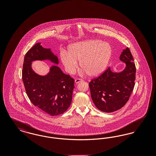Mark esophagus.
I'll return each mask as SVG.
<instances>
[{
    "label": "esophagus",
    "mask_w": 156,
    "mask_h": 156,
    "mask_svg": "<svg viewBox=\"0 0 156 156\" xmlns=\"http://www.w3.org/2000/svg\"><path fill=\"white\" fill-rule=\"evenodd\" d=\"M82 81V80L81 79V78H76L75 80V82L76 83H79L80 82Z\"/></svg>",
    "instance_id": "1"
}]
</instances>
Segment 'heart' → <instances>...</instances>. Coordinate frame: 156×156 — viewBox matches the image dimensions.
Segmentation results:
<instances>
[{"instance_id": "b5f03b06", "label": "heart", "mask_w": 156, "mask_h": 156, "mask_svg": "<svg viewBox=\"0 0 156 156\" xmlns=\"http://www.w3.org/2000/svg\"><path fill=\"white\" fill-rule=\"evenodd\" d=\"M111 46L100 40H88L76 43L68 47V52L60 53L61 61L69 74H73L78 67L77 61L90 76L101 74L107 66L112 55Z\"/></svg>"}]
</instances>
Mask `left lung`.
Masks as SVG:
<instances>
[{
    "instance_id": "1",
    "label": "left lung",
    "mask_w": 156,
    "mask_h": 156,
    "mask_svg": "<svg viewBox=\"0 0 156 156\" xmlns=\"http://www.w3.org/2000/svg\"><path fill=\"white\" fill-rule=\"evenodd\" d=\"M120 59L126 64L123 71L113 73L108 68L89 83L94 103L98 109L104 112L110 113L121 109L129 101L134 89L136 66L128 47L123 50Z\"/></svg>"
}]
</instances>
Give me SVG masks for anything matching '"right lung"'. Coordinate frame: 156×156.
<instances>
[{"label":"right lung","instance_id":"add662e5","mask_svg":"<svg viewBox=\"0 0 156 156\" xmlns=\"http://www.w3.org/2000/svg\"><path fill=\"white\" fill-rule=\"evenodd\" d=\"M45 59L58 64L57 57L50 48H43L40 43H36L25 55L23 81L32 104L51 116H57L66 111L71 104L74 80L56 66L51 67L45 76L37 74L32 69L31 62Z\"/></svg>","mask_w":156,"mask_h":156}]
</instances>
